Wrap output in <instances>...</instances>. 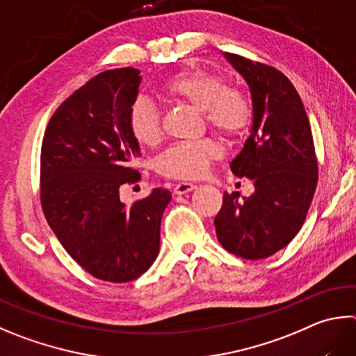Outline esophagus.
Segmentation results:
<instances>
[{"instance_id": "esophagus-1", "label": "esophagus", "mask_w": 356, "mask_h": 356, "mask_svg": "<svg viewBox=\"0 0 356 356\" xmlns=\"http://www.w3.org/2000/svg\"><path fill=\"white\" fill-rule=\"evenodd\" d=\"M195 188H196V185H195V184H190V182H180V184H177L176 186H174V193H176V195H185V193L193 191Z\"/></svg>"}]
</instances>
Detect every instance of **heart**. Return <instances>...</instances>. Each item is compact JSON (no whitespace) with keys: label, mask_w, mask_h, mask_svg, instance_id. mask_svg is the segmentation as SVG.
<instances>
[{"label":"heart","mask_w":356,"mask_h":356,"mask_svg":"<svg viewBox=\"0 0 356 356\" xmlns=\"http://www.w3.org/2000/svg\"><path fill=\"white\" fill-rule=\"evenodd\" d=\"M160 96L170 102L200 111L207 127L219 137L234 141L248 131L252 120L250 101L240 88L227 86L224 77L204 70L176 74L160 87ZM129 131L143 146H156L161 138V122L157 108L145 99L135 101L129 111ZM221 157L215 140L202 138L177 143L161 154L159 171L174 179H199L211 161Z\"/></svg>","instance_id":"heart-1"}]
</instances>
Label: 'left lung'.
<instances>
[{"label": "left lung", "instance_id": "obj_1", "mask_svg": "<svg viewBox=\"0 0 356 356\" xmlns=\"http://www.w3.org/2000/svg\"><path fill=\"white\" fill-rule=\"evenodd\" d=\"M224 56L248 82L254 108L250 135L230 170L255 190L243 199L224 193L216 235L230 254L261 260L302 229L318 185V159L305 107L288 77L243 56Z\"/></svg>", "mask_w": 356, "mask_h": 356}]
</instances>
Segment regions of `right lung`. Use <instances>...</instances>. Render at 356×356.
Wrapping results in <instances>:
<instances>
[{
	"instance_id": "right-lung-1",
	"label": "right lung",
	"mask_w": 356,
	"mask_h": 356,
	"mask_svg": "<svg viewBox=\"0 0 356 356\" xmlns=\"http://www.w3.org/2000/svg\"><path fill=\"white\" fill-rule=\"evenodd\" d=\"M140 71L107 70L57 108L44 131L40 154V200L44 218L68 255L99 280L138 279L156 261L160 222L171 191L126 205L120 186L140 180L131 161L140 156L129 131Z\"/></svg>"
}]
</instances>
